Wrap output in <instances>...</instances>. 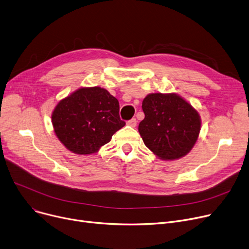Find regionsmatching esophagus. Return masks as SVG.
<instances>
[{
  "label": "esophagus",
  "mask_w": 249,
  "mask_h": 249,
  "mask_svg": "<svg viewBox=\"0 0 249 249\" xmlns=\"http://www.w3.org/2000/svg\"><path fill=\"white\" fill-rule=\"evenodd\" d=\"M126 124L129 125V126L135 127V126L137 125V120H136V119H131L130 121H128V122L126 123Z\"/></svg>",
  "instance_id": "1"
}]
</instances>
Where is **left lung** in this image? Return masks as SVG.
<instances>
[{
	"label": "left lung",
	"instance_id": "8db88e82",
	"mask_svg": "<svg viewBox=\"0 0 249 249\" xmlns=\"http://www.w3.org/2000/svg\"><path fill=\"white\" fill-rule=\"evenodd\" d=\"M144 119L139 124L143 143L163 160L185 157L195 145L201 129L200 114L181 95L150 93L142 100Z\"/></svg>",
	"mask_w": 249,
	"mask_h": 249
}]
</instances>
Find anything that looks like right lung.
I'll return each instance as SVG.
<instances>
[{"label": "right lung", "mask_w": 249, "mask_h": 249, "mask_svg": "<svg viewBox=\"0 0 249 249\" xmlns=\"http://www.w3.org/2000/svg\"><path fill=\"white\" fill-rule=\"evenodd\" d=\"M52 125L64 147L76 155H91L124 126L119 100L99 86L80 87L59 100L52 111Z\"/></svg>", "instance_id": "right-lung-1"}]
</instances>
